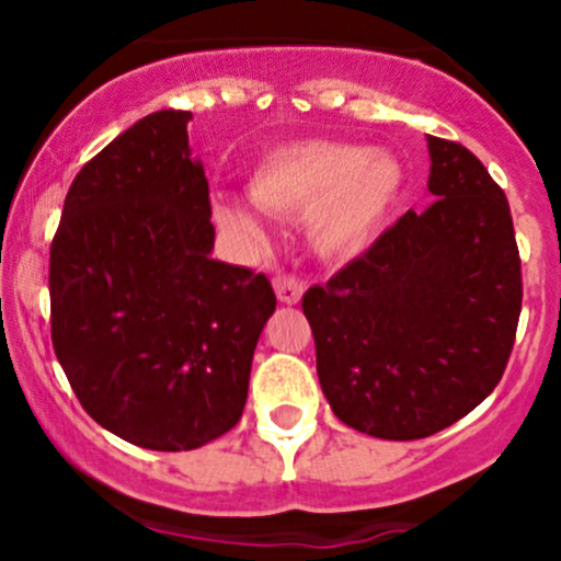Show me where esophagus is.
Listing matches in <instances>:
<instances>
[{
  "label": "esophagus",
  "instance_id": "1",
  "mask_svg": "<svg viewBox=\"0 0 561 561\" xmlns=\"http://www.w3.org/2000/svg\"><path fill=\"white\" fill-rule=\"evenodd\" d=\"M274 290H276V298H279L282 304L293 307V304L301 301L304 285L296 279V276H276V279H274Z\"/></svg>",
  "mask_w": 561,
  "mask_h": 561
}]
</instances>
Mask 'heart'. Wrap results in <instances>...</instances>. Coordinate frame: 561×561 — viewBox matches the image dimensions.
Instances as JSON below:
<instances>
[{"mask_svg":"<svg viewBox=\"0 0 561 561\" xmlns=\"http://www.w3.org/2000/svg\"><path fill=\"white\" fill-rule=\"evenodd\" d=\"M404 165L386 149L336 140H298L271 149L249 173V197L279 219L307 217V241L322 260L364 252L404 190ZM214 222L247 249L265 244L252 208L233 195H217Z\"/></svg>","mask_w":561,"mask_h":561,"instance_id":"heart-1","label":"heart"}]
</instances>
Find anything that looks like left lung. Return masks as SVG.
<instances>
[{
  "label": "left lung",
  "instance_id": "1",
  "mask_svg": "<svg viewBox=\"0 0 561 561\" xmlns=\"http://www.w3.org/2000/svg\"><path fill=\"white\" fill-rule=\"evenodd\" d=\"M426 140L437 201L304 296L333 415L399 443L443 432L496 388L522 314L505 192L461 144Z\"/></svg>",
  "mask_w": 561,
  "mask_h": 561
}]
</instances>
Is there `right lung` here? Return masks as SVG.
<instances>
[{
	"mask_svg": "<svg viewBox=\"0 0 561 561\" xmlns=\"http://www.w3.org/2000/svg\"><path fill=\"white\" fill-rule=\"evenodd\" d=\"M190 111H157L81 168L50 244V339L83 410L149 450L239 423L276 309L265 274L211 257Z\"/></svg>",
	"mask_w": 561,
	"mask_h": 561,
	"instance_id": "1",
	"label": "right lung"
}]
</instances>
